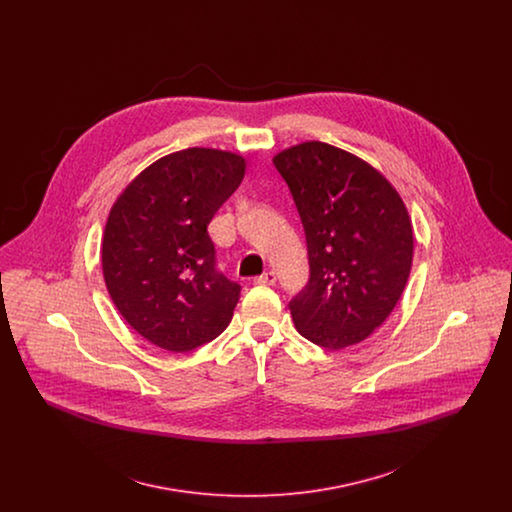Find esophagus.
<instances>
[{"label": "esophagus", "instance_id": "esophagus-1", "mask_svg": "<svg viewBox=\"0 0 512 512\" xmlns=\"http://www.w3.org/2000/svg\"><path fill=\"white\" fill-rule=\"evenodd\" d=\"M276 282V274L272 272V270H268L265 274H261V276H257L255 278V284H265V286H272Z\"/></svg>", "mask_w": 512, "mask_h": 512}]
</instances>
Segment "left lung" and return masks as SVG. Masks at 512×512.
I'll list each match as a JSON object with an SVG mask.
<instances>
[{
  "mask_svg": "<svg viewBox=\"0 0 512 512\" xmlns=\"http://www.w3.org/2000/svg\"><path fill=\"white\" fill-rule=\"evenodd\" d=\"M305 230L309 282L290 301L297 332L326 349L390 317L413 265V226L390 182L357 155L305 142L272 159Z\"/></svg>",
  "mask_w": 512,
  "mask_h": 512,
  "instance_id": "1",
  "label": "left lung"
}]
</instances>
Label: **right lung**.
Segmentation results:
<instances>
[{
    "label": "right lung",
    "mask_w": 512,
    "mask_h": 512,
    "mask_svg": "<svg viewBox=\"0 0 512 512\" xmlns=\"http://www.w3.org/2000/svg\"><path fill=\"white\" fill-rule=\"evenodd\" d=\"M244 174L242 155L190 147L149 165L111 207L101 244L105 286L153 345L186 353L232 320L242 288L217 270L207 226Z\"/></svg>",
    "instance_id": "right-lung-1"
}]
</instances>
